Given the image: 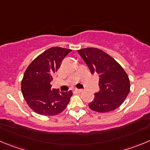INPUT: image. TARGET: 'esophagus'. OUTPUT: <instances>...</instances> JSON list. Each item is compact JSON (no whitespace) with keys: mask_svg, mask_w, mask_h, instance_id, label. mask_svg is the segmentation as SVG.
Masks as SVG:
<instances>
[{"mask_svg":"<svg viewBox=\"0 0 150 150\" xmlns=\"http://www.w3.org/2000/svg\"><path fill=\"white\" fill-rule=\"evenodd\" d=\"M75 92H77L78 93H80V92H81L83 91V89H75Z\"/></svg>","mask_w":150,"mask_h":150,"instance_id":"esophagus-1","label":"esophagus"}]
</instances>
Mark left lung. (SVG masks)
<instances>
[{
  "label": "left lung",
  "instance_id": "left-lung-1",
  "mask_svg": "<svg viewBox=\"0 0 150 150\" xmlns=\"http://www.w3.org/2000/svg\"><path fill=\"white\" fill-rule=\"evenodd\" d=\"M89 67L92 74L99 76L100 90L95 94V98L89 107L98 112L113 111L124 103L130 90L128 75L110 54L97 48L78 50Z\"/></svg>",
  "mask_w": 150,
  "mask_h": 150
}]
</instances>
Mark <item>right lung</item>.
<instances>
[{
	"label": "right lung",
	"instance_id": "1",
	"mask_svg": "<svg viewBox=\"0 0 150 150\" xmlns=\"http://www.w3.org/2000/svg\"><path fill=\"white\" fill-rule=\"evenodd\" d=\"M71 51L52 47L39 54L26 68L21 81V92L28 106L35 112L52 116L62 112L67 107L72 92H59L52 89L50 82L61 61Z\"/></svg>",
	"mask_w": 150,
	"mask_h": 150
}]
</instances>
